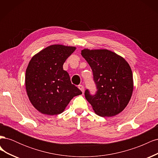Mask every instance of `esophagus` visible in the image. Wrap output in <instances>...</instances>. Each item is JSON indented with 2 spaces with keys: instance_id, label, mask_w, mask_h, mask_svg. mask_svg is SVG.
<instances>
[{
  "instance_id": "1",
  "label": "esophagus",
  "mask_w": 158,
  "mask_h": 158,
  "mask_svg": "<svg viewBox=\"0 0 158 158\" xmlns=\"http://www.w3.org/2000/svg\"><path fill=\"white\" fill-rule=\"evenodd\" d=\"M78 88H79L81 91H82V93H84V87L83 86V85H78Z\"/></svg>"
}]
</instances>
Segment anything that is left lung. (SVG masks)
<instances>
[{
    "label": "left lung",
    "instance_id": "1",
    "mask_svg": "<svg viewBox=\"0 0 158 158\" xmlns=\"http://www.w3.org/2000/svg\"><path fill=\"white\" fill-rule=\"evenodd\" d=\"M81 55L93 72L97 92L88 89L85 97L94 112L110 117L120 113L127 107L133 92V76L130 65L122 56L107 49H84Z\"/></svg>",
    "mask_w": 158,
    "mask_h": 158
}]
</instances>
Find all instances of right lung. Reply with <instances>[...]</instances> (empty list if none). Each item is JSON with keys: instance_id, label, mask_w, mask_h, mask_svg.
Here are the masks:
<instances>
[{"instance_id": "add662e5", "label": "right lung", "mask_w": 158, "mask_h": 158, "mask_svg": "<svg viewBox=\"0 0 158 158\" xmlns=\"http://www.w3.org/2000/svg\"><path fill=\"white\" fill-rule=\"evenodd\" d=\"M75 50V47L52 45L30 60L26 71V89L38 111L47 115L60 114L72 99L82 94L63 70L65 60Z\"/></svg>"}]
</instances>
